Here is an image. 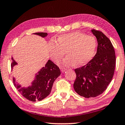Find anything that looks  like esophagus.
Instances as JSON below:
<instances>
[{
    "label": "esophagus",
    "mask_w": 125,
    "mask_h": 125,
    "mask_svg": "<svg viewBox=\"0 0 125 125\" xmlns=\"http://www.w3.org/2000/svg\"><path fill=\"white\" fill-rule=\"evenodd\" d=\"M61 71H62V73H64V72H65L67 70V68H63V67H61Z\"/></svg>",
    "instance_id": "1"
}]
</instances>
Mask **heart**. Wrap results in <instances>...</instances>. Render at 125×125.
<instances>
[{"label": "heart", "instance_id": "obj_1", "mask_svg": "<svg viewBox=\"0 0 125 125\" xmlns=\"http://www.w3.org/2000/svg\"><path fill=\"white\" fill-rule=\"evenodd\" d=\"M96 46L94 37L79 31L63 34L57 38V42L51 40L47 43L49 54L54 62H58L66 52L67 56L62 61L66 66L86 64L94 57Z\"/></svg>", "mask_w": 125, "mask_h": 125}]
</instances>
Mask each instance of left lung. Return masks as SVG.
I'll return each instance as SVG.
<instances>
[{"label": "left lung", "mask_w": 125, "mask_h": 125, "mask_svg": "<svg viewBox=\"0 0 125 125\" xmlns=\"http://www.w3.org/2000/svg\"><path fill=\"white\" fill-rule=\"evenodd\" d=\"M97 41V52L85 66L75 70L73 88L85 98L95 97L104 92L112 80L115 66V51L110 40L100 31L91 30Z\"/></svg>", "instance_id": "obj_1"}]
</instances>
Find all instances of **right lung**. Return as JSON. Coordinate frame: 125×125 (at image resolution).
I'll use <instances>...</instances> for the list:
<instances>
[{"mask_svg":"<svg viewBox=\"0 0 125 125\" xmlns=\"http://www.w3.org/2000/svg\"><path fill=\"white\" fill-rule=\"evenodd\" d=\"M34 34L38 35L44 38L47 36V33H35ZM12 70L13 67L17 65V63L12 57ZM61 75V71L58 67L52 61L49 60L45 66L41 68L37 73H35V76L31 85L27 87H22L13 76L14 85L22 96L31 101H41L50 94L54 81Z\"/></svg>","mask_w":125,"mask_h":125,"instance_id":"1","label":"right lung"}]
</instances>
